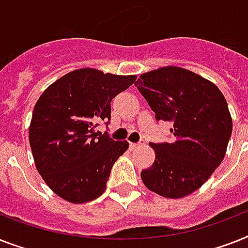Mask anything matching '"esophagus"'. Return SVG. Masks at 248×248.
I'll return each mask as SVG.
<instances>
[{"instance_id":"esophagus-1","label":"esophagus","mask_w":248,"mask_h":248,"mask_svg":"<svg viewBox=\"0 0 248 248\" xmlns=\"http://www.w3.org/2000/svg\"><path fill=\"white\" fill-rule=\"evenodd\" d=\"M143 144H144V140H140V142H137V143H130L129 147H130V150H134V148L142 147Z\"/></svg>"}]
</instances>
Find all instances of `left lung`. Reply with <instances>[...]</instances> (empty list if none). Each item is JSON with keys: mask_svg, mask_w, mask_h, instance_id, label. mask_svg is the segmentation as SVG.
<instances>
[{"mask_svg": "<svg viewBox=\"0 0 248 248\" xmlns=\"http://www.w3.org/2000/svg\"><path fill=\"white\" fill-rule=\"evenodd\" d=\"M137 90L157 120L173 124V142L151 143L156 160L142 170L144 186L180 199L199 189L220 165L232 136L227 101L215 84L186 69L166 66L142 74Z\"/></svg>", "mask_w": 248, "mask_h": 248, "instance_id": "obj_1", "label": "left lung"}]
</instances>
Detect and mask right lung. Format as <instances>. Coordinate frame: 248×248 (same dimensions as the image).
<instances>
[{
  "mask_svg": "<svg viewBox=\"0 0 248 248\" xmlns=\"http://www.w3.org/2000/svg\"><path fill=\"white\" fill-rule=\"evenodd\" d=\"M136 79L79 69L51 84L37 101L29 143L38 173L61 199L83 203L105 192L114 162L129 143L94 128L101 120L108 125L112 98Z\"/></svg>",
  "mask_w": 248,
  "mask_h": 248,
  "instance_id": "1",
  "label": "right lung"
}]
</instances>
